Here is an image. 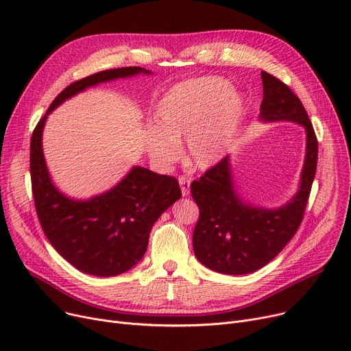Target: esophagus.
<instances>
[{"mask_svg":"<svg viewBox=\"0 0 351 351\" xmlns=\"http://www.w3.org/2000/svg\"><path fill=\"white\" fill-rule=\"evenodd\" d=\"M179 180V185H180V191H182V196H188L189 192H191V182L192 179L189 176H185V175H180L178 178Z\"/></svg>","mask_w":351,"mask_h":351,"instance_id":"esophagus-1","label":"esophagus"}]
</instances>
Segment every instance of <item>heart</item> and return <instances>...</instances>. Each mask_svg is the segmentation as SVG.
I'll use <instances>...</instances> for the list:
<instances>
[{"label": "heart", "mask_w": 351, "mask_h": 351, "mask_svg": "<svg viewBox=\"0 0 351 351\" xmlns=\"http://www.w3.org/2000/svg\"><path fill=\"white\" fill-rule=\"evenodd\" d=\"M241 115L242 99L226 81L209 77L179 82L155 106V126L143 136L145 151L156 165L168 166L186 139L191 163L210 168L228 151Z\"/></svg>", "instance_id": "heart-1"}]
</instances>
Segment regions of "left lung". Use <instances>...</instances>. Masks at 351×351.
Returning a JSON list of instances; mask_svg holds the SVG:
<instances>
[{"label": "left lung", "mask_w": 351, "mask_h": 351, "mask_svg": "<svg viewBox=\"0 0 351 351\" xmlns=\"http://www.w3.org/2000/svg\"><path fill=\"white\" fill-rule=\"evenodd\" d=\"M261 119L290 121L306 128L307 147L298 195L279 209L254 208L237 196L228 156L191 185L199 208L193 252L206 267L225 274H247L271 262L302 225L317 168V138L299 97L279 78L262 71Z\"/></svg>", "instance_id": "8db88e82"}]
</instances>
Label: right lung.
Wrapping results in <instances>:
<instances>
[{
	"mask_svg": "<svg viewBox=\"0 0 351 351\" xmlns=\"http://www.w3.org/2000/svg\"><path fill=\"white\" fill-rule=\"evenodd\" d=\"M139 72L149 73L141 66H122L72 82L52 101L31 138V186L41 228L66 262L101 278L121 274L142 259L154 223L182 196L179 182L135 166L106 193L89 200H72L49 179L43 154V128L53 108L85 88Z\"/></svg>",
	"mask_w": 351,
	"mask_h": 351,
	"instance_id": "1",
	"label": "right lung"
}]
</instances>
